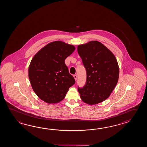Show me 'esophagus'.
I'll return each mask as SVG.
<instances>
[{
	"label": "esophagus",
	"mask_w": 147,
	"mask_h": 147,
	"mask_svg": "<svg viewBox=\"0 0 147 147\" xmlns=\"http://www.w3.org/2000/svg\"><path fill=\"white\" fill-rule=\"evenodd\" d=\"M74 78H75V80L76 81V80H77V75H74Z\"/></svg>",
	"instance_id": "34e87169"
}]
</instances>
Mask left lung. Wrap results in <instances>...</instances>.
<instances>
[{"mask_svg": "<svg viewBox=\"0 0 147 147\" xmlns=\"http://www.w3.org/2000/svg\"><path fill=\"white\" fill-rule=\"evenodd\" d=\"M77 50L87 71L86 84L78 88L80 98L90 105L109 97L118 81V63L113 53L98 41L78 45Z\"/></svg>", "mask_w": 147, "mask_h": 147, "instance_id": "1", "label": "left lung"}]
</instances>
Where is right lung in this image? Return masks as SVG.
<instances>
[{"label": "right lung", "mask_w": 147, "mask_h": 147, "mask_svg": "<svg viewBox=\"0 0 147 147\" xmlns=\"http://www.w3.org/2000/svg\"><path fill=\"white\" fill-rule=\"evenodd\" d=\"M75 50L72 45L56 41L47 44L32 58L28 77L33 90L41 100L57 103L65 98L75 80L65 60Z\"/></svg>", "instance_id": "right-lung-1"}]
</instances>
